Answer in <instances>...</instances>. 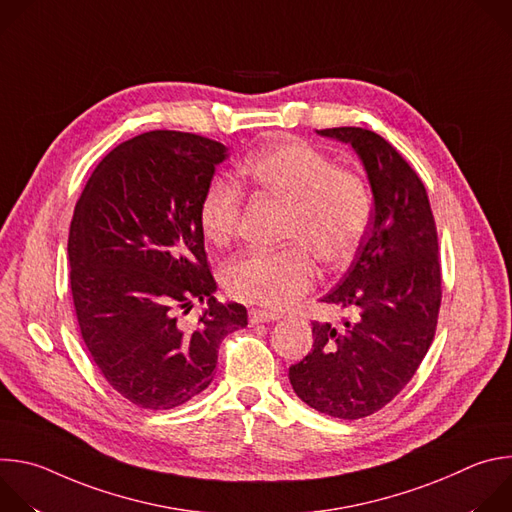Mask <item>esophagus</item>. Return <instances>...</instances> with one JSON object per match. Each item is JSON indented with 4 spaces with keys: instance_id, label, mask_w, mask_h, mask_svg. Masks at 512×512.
Here are the masks:
<instances>
[{
    "instance_id": "1",
    "label": "esophagus",
    "mask_w": 512,
    "mask_h": 512,
    "mask_svg": "<svg viewBox=\"0 0 512 512\" xmlns=\"http://www.w3.org/2000/svg\"><path fill=\"white\" fill-rule=\"evenodd\" d=\"M275 320H279V314H271V312H265V310H251L249 312L251 326L263 324V322H275Z\"/></svg>"
}]
</instances>
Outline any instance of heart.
<instances>
[{
  "instance_id": "obj_1",
  "label": "heart",
  "mask_w": 512,
  "mask_h": 512,
  "mask_svg": "<svg viewBox=\"0 0 512 512\" xmlns=\"http://www.w3.org/2000/svg\"><path fill=\"white\" fill-rule=\"evenodd\" d=\"M259 192L287 204L283 249H249L225 269L229 294L241 302L281 312L310 289L314 255L328 267L348 265L367 239L373 198L364 180L302 139H277L243 168ZM200 227L214 245L231 241L241 221V194L212 180L198 206Z\"/></svg>"
}]
</instances>
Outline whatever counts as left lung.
Segmentation results:
<instances>
[{
	"label": "left lung",
	"mask_w": 512,
	"mask_h": 512,
	"mask_svg": "<svg viewBox=\"0 0 512 512\" xmlns=\"http://www.w3.org/2000/svg\"><path fill=\"white\" fill-rule=\"evenodd\" d=\"M352 145L375 200L371 229L342 279L320 300L354 312L342 326L312 322V352L289 383L312 409L360 419L385 407L427 354L442 304L437 231L425 186L375 131H316Z\"/></svg>",
	"instance_id": "1"
}]
</instances>
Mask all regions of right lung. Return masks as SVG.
<instances>
[{
  "label": "right lung",
  "instance_id": "obj_1",
  "mask_svg": "<svg viewBox=\"0 0 512 512\" xmlns=\"http://www.w3.org/2000/svg\"><path fill=\"white\" fill-rule=\"evenodd\" d=\"M223 143L180 131L141 133L89 178L68 233L70 289L83 340L107 379L143 409H174L214 379L218 346L247 308L214 300L198 206ZM206 303L194 329L177 312Z\"/></svg>",
  "mask_w": 512,
  "mask_h": 512
}]
</instances>
